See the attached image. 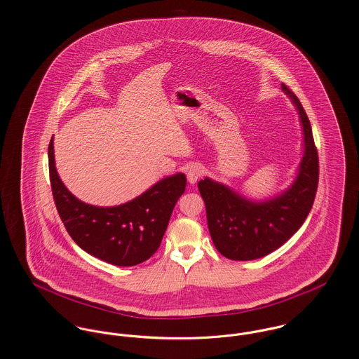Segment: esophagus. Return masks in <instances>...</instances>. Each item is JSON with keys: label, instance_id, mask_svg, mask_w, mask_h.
I'll use <instances>...</instances> for the list:
<instances>
[{"label": "esophagus", "instance_id": "1", "mask_svg": "<svg viewBox=\"0 0 359 359\" xmlns=\"http://www.w3.org/2000/svg\"><path fill=\"white\" fill-rule=\"evenodd\" d=\"M202 174H203V171H202V168H201L199 165H192V167L187 171L188 182H189L191 185L196 184V182H198V180L202 177Z\"/></svg>", "mask_w": 359, "mask_h": 359}]
</instances>
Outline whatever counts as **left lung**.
Instances as JSON below:
<instances>
[{
    "mask_svg": "<svg viewBox=\"0 0 359 359\" xmlns=\"http://www.w3.org/2000/svg\"><path fill=\"white\" fill-rule=\"evenodd\" d=\"M280 87L297 110L303 131V156L292 184L258 201L210 177L198 184L212 243L229 259L250 261L272 253L300 229L313 205L319 164L311 124L299 98L285 84Z\"/></svg>",
    "mask_w": 359,
    "mask_h": 359,
    "instance_id": "left-lung-1",
    "label": "left lung"
}]
</instances>
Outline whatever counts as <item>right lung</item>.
Here are the masks:
<instances>
[{
  "label": "right lung",
  "instance_id": "add662e5",
  "mask_svg": "<svg viewBox=\"0 0 359 359\" xmlns=\"http://www.w3.org/2000/svg\"><path fill=\"white\" fill-rule=\"evenodd\" d=\"M53 201L72 239L88 255L117 266L147 261L158 249L171 212L185 192L184 172L167 175L144 194L118 205H88L76 198L62 182L48 147Z\"/></svg>",
  "mask_w": 359,
  "mask_h": 359
}]
</instances>
